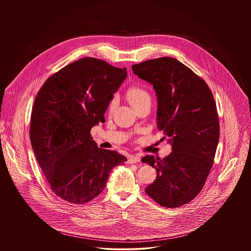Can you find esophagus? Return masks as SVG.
I'll return each instance as SVG.
<instances>
[{"instance_id":"1","label":"esophagus","mask_w":251,"mask_h":251,"mask_svg":"<svg viewBox=\"0 0 251 251\" xmlns=\"http://www.w3.org/2000/svg\"><path fill=\"white\" fill-rule=\"evenodd\" d=\"M140 162V157L139 156H130L128 158V164H135V163H138Z\"/></svg>"}]
</instances>
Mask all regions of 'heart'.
Masks as SVG:
<instances>
[{
    "instance_id": "heart-1",
    "label": "heart",
    "mask_w": 251,
    "mask_h": 251,
    "mask_svg": "<svg viewBox=\"0 0 251 251\" xmlns=\"http://www.w3.org/2000/svg\"><path fill=\"white\" fill-rule=\"evenodd\" d=\"M126 96H127L129 102L131 103V106L133 108L136 107L137 105H139L145 100L151 99L149 93L144 89L143 87H141L139 85L130 86L126 91ZM116 104H117V99L113 98L108 104V112L109 113H112L114 111V109L116 107Z\"/></svg>"
}]
</instances>
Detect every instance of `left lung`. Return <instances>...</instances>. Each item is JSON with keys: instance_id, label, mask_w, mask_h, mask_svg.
<instances>
[{"instance_id": "obj_1", "label": "left lung", "mask_w": 251, "mask_h": 251, "mask_svg": "<svg viewBox=\"0 0 251 251\" xmlns=\"http://www.w3.org/2000/svg\"><path fill=\"white\" fill-rule=\"evenodd\" d=\"M131 70L153 85L157 128L172 145V152L163 159H141L157 172L145 191L159 205L178 208L200 194L213 167L219 140L214 96L202 78L175 58L147 60Z\"/></svg>"}]
</instances>
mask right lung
Listing matches in <instances>:
<instances>
[{"label": "right lung", "mask_w": 251, "mask_h": 251, "mask_svg": "<svg viewBox=\"0 0 251 251\" xmlns=\"http://www.w3.org/2000/svg\"><path fill=\"white\" fill-rule=\"evenodd\" d=\"M127 69L84 57L49 77L31 114L30 140L50 187L60 199L84 204L104 190L125 156L97 147L90 130L100 122Z\"/></svg>", "instance_id": "add662e5"}]
</instances>
